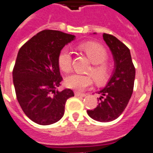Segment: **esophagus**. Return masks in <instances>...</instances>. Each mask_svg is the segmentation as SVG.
Returning <instances> with one entry per match:
<instances>
[{
	"label": "esophagus",
	"mask_w": 153,
	"mask_h": 153,
	"mask_svg": "<svg viewBox=\"0 0 153 153\" xmlns=\"http://www.w3.org/2000/svg\"><path fill=\"white\" fill-rule=\"evenodd\" d=\"M74 96H82V97H84V96H85V94H84V93H82V92H74Z\"/></svg>",
	"instance_id": "34e87169"
}]
</instances>
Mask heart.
<instances>
[{
    "label": "heart",
    "instance_id": "obj_1",
    "mask_svg": "<svg viewBox=\"0 0 153 153\" xmlns=\"http://www.w3.org/2000/svg\"><path fill=\"white\" fill-rule=\"evenodd\" d=\"M81 51L87 55L92 63L88 71L92 74L95 81L99 84H102L108 80L111 73V68L108 63L105 62L107 58V53L104 47L96 43H85L79 46ZM58 65L64 72H69L72 68V54L68 47H65L58 55ZM91 74H73L65 80L69 88L77 91H82L90 87L93 83Z\"/></svg>",
    "mask_w": 153,
    "mask_h": 153
}]
</instances>
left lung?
Here are the masks:
<instances>
[{"label": "left lung", "instance_id": "1", "mask_svg": "<svg viewBox=\"0 0 153 153\" xmlns=\"http://www.w3.org/2000/svg\"><path fill=\"white\" fill-rule=\"evenodd\" d=\"M103 39L110 47L115 61V71L100 95L99 104L93 110H87L88 116L100 122L115 120L126 108L134 88L135 68L130 50L126 45L110 34L103 33Z\"/></svg>", "mask_w": 153, "mask_h": 153}]
</instances>
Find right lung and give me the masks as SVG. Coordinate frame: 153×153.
Returning a JSON list of instances; mask_svg holds the SVG:
<instances>
[{
  "label": "right lung",
  "instance_id": "obj_1",
  "mask_svg": "<svg viewBox=\"0 0 153 153\" xmlns=\"http://www.w3.org/2000/svg\"><path fill=\"white\" fill-rule=\"evenodd\" d=\"M74 36L45 29L32 37L18 53L12 75L18 102L33 122L54 124L65 114L67 100L74 96L70 88L61 92L58 55Z\"/></svg>",
  "mask_w": 153,
  "mask_h": 153
}]
</instances>
